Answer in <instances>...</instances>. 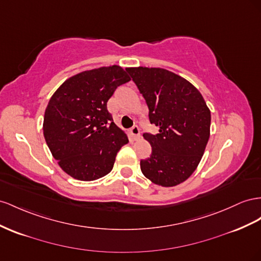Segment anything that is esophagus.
Segmentation results:
<instances>
[{
  "mask_svg": "<svg viewBox=\"0 0 261 261\" xmlns=\"http://www.w3.org/2000/svg\"><path fill=\"white\" fill-rule=\"evenodd\" d=\"M130 133H132V135L135 137V138H137V137H139V135H140V130H139V127L137 125H134L133 127L130 128Z\"/></svg>",
  "mask_w": 261,
  "mask_h": 261,
  "instance_id": "34e87169",
  "label": "esophagus"
}]
</instances>
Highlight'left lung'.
<instances>
[{
    "instance_id": "left-lung-1",
    "label": "left lung",
    "mask_w": 261,
    "mask_h": 261,
    "mask_svg": "<svg viewBox=\"0 0 261 261\" xmlns=\"http://www.w3.org/2000/svg\"><path fill=\"white\" fill-rule=\"evenodd\" d=\"M149 110L150 124L159 127L145 133L152 151L140 160V169L154 185H180L198 167L210 138L211 112L201 93L178 74L160 68L126 69Z\"/></svg>"
}]
</instances>
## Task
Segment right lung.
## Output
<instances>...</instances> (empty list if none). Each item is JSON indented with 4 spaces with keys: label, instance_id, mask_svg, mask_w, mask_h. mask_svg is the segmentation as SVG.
Wrapping results in <instances>:
<instances>
[{
    "label": "right lung",
    "instance_id": "1",
    "mask_svg": "<svg viewBox=\"0 0 261 261\" xmlns=\"http://www.w3.org/2000/svg\"><path fill=\"white\" fill-rule=\"evenodd\" d=\"M129 80L118 66L93 69L63 82L49 100L44 136L54 158L72 178L93 181L107 175L128 143L113 122L108 101Z\"/></svg>",
    "mask_w": 261,
    "mask_h": 261
}]
</instances>
